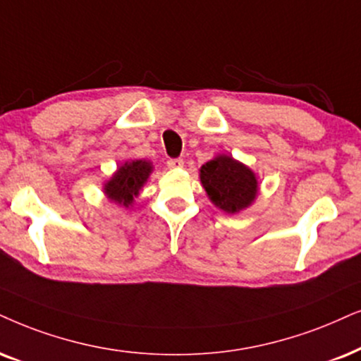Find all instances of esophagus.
Listing matches in <instances>:
<instances>
[{"label":"esophagus","mask_w":361,"mask_h":361,"mask_svg":"<svg viewBox=\"0 0 361 361\" xmlns=\"http://www.w3.org/2000/svg\"><path fill=\"white\" fill-rule=\"evenodd\" d=\"M166 165L170 166V168H183L185 161L181 158H173V159H168Z\"/></svg>","instance_id":"obj_1"}]
</instances>
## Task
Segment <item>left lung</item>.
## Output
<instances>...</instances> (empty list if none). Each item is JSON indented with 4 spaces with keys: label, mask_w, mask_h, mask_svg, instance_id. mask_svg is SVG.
<instances>
[{
    "label": "left lung",
    "mask_w": 361,
    "mask_h": 361,
    "mask_svg": "<svg viewBox=\"0 0 361 361\" xmlns=\"http://www.w3.org/2000/svg\"><path fill=\"white\" fill-rule=\"evenodd\" d=\"M200 180L214 207L226 213L248 208L258 195L257 175L226 154H218L200 170Z\"/></svg>",
    "instance_id": "obj_1"
}]
</instances>
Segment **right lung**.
<instances>
[{"label":"right lung","mask_w":361,"mask_h":361,"mask_svg":"<svg viewBox=\"0 0 361 361\" xmlns=\"http://www.w3.org/2000/svg\"><path fill=\"white\" fill-rule=\"evenodd\" d=\"M153 171L152 163L147 159H133L126 161L115 171L109 180L104 183V195L111 202H115L120 207L128 208L135 202L136 196L140 195V190L147 183L149 173Z\"/></svg>","instance_id":"right-lung-1"}]
</instances>
